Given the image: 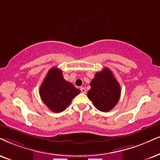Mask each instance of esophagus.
Returning a JSON list of instances; mask_svg holds the SVG:
<instances>
[{
    "label": "esophagus",
    "mask_w": 160,
    "mask_h": 160,
    "mask_svg": "<svg viewBox=\"0 0 160 160\" xmlns=\"http://www.w3.org/2000/svg\"><path fill=\"white\" fill-rule=\"evenodd\" d=\"M80 90H81V92H83V93H85L86 92V89L84 88H81Z\"/></svg>",
    "instance_id": "1"
}]
</instances>
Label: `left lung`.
Returning a JSON list of instances; mask_svg holds the SVG:
<instances>
[{"instance_id": "1", "label": "left lung", "mask_w": 160, "mask_h": 160, "mask_svg": "<svg viewBox=\"0 0 160 160\" xmlns=\"http://www.w3.org/2000/svg\"><path fill=\"white\" fill-rule=\"evenodd\" d=\"M88 97L91 100L96 109L108 112L115 107L121 95L119 82L109 69L105 68L96 72L90 83Z\"/></svg>"}]
</instances>
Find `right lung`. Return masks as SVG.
I'll list each match as a JSON object with an SVG mask.
<instances>
[{
  "mask_svg": "<svg viewBox=\"0 0 160 160\" xmlns=\"http://www.w3.org/2000/svg\"><path fill=\"white\" fill-rule=\"evenodd\" d=\"M40 96L44 103L55 113L64 111L80 90L63 78L62 71L57 68L49 70L40 87Z\"/></svg>",
  "mask_w": 160,
  "mask_h": 160,
  "instance_id": "right-lung-1",
  "label": "right lung"
}]
</instances>
